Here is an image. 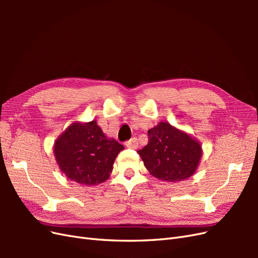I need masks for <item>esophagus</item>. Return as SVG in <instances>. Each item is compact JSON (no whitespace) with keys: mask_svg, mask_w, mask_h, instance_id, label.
Instances as JSON below:
<instances>
[{"mask_svg":"<svg viewBox=\"0 0 258 258\" xmlns=\"http://www.w3.org/2000/svg\"><path fill=\"white\" fill-rule=\"evenodd\" d=\"M126 146L128 148H132V150H137L138 146H139V142H138V139L137 138H132L129 141L126 142Z\"/></svg>","mask_w":258,"mask_h":258,"instance_id":"1","label":"esophagus"}]
</instances>
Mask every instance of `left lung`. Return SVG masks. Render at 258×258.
<instances>
[{"label": "left lung", "mask_w": 258, "mask_h": 258, "mask_svg": "<svg viewBox=\"0 0 258 258\" xmlns=\"http://www.w3.org/2000/svg\"><path fill=\"white\" fill-rule=\"evenodd\" d=\"M138 154L156 178L181 182L190 177L199 166L202 147L198 140L167 121L148 130V143Z\"/></svg>", "instance_id": "8db88e82"}]
</instances>
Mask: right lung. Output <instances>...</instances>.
<instances>
[{"mask_svg": "<svg viewBox=\"0 0 258 258\" xmlns=\"http://www.w3.org/2000/svg\"><path fill=\"white\" fill-rule=\"evenodd\" d=\"M123 148L103 134L97 120L75 121L56 139L53 155L69 179L83 185H98L110 177L117 155Z\"/></svg>", "mask_w": 258, "mask_h": 258, "instance_id": "obj_1", "label": "right lung"}]
</instances>
